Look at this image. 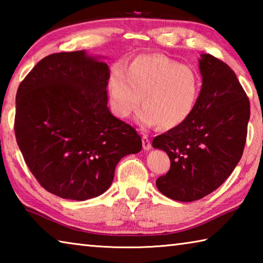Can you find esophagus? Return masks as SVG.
Returning a JSON list of instances; mask_svg holds the SVG:
<instances>
[{
    "label": "esophagus",
    "instance_id": "esophagus-1",
    "mask_svg": "<svg viewBox=\"0 0 263 263\" xmlns=\"http://www.w3.org/2000/svg\"><path fill=\"white\" fill-rule=\"evenodd\" d=\"M141 140H142V147H144L145 151H149L151 148H152V144H151V141H149L147 136H142Z\"/></svg>",
    "mask_w": 263,
    "mask_h": 263
}]
</instances>
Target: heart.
<instances>
[{
  "label": "heart",
  "instance_id": "heart-1",
  "mask_svg": "<svg viewBox=\"0 0 263 263\" xmlns=\"http://www.w3.org/2000/svg\"><path fill=\"white\" fill-rule=\"evenodd\" d=\"M202 82L194 68L160 54L140 55L126 68L117 66L110 78V101L115 114L128 118L139 108L142 126L164 130L183 124L194 112Z\"/></svg>",
  "mask_w": 263,
  "mask_h": 263
}]
</instances>
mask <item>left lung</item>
I'll use <instances>...</instances> for the list:
<instances>
[{
	"mask_svg": "<svg viewBox=\"0 0 263 263\" xmlns=\"http://www.w3.org/2000/svg\"><path fill=\"white\" fill-rule=\"evenodd\" d=\"M198 62L202 88L194 112L152 142L171 159V169L157 180V188L179 202L203 198L232 174L251 115L248 97L230 66L206 53Z\"/></svg>",
	"mask_w": 263,
	"mask_h": 263,
	"instance_id": "1",
	"label": "left lung"
}]
</instances>
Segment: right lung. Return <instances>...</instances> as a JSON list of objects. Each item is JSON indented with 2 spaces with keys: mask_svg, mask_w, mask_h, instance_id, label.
Masks as SVG:
<instances>
[{
  "mask_svg": "<svg viewBox=\"0 0 263 263\" xmlns=\"http://www.w3.org/2000/svg\"><path fill=\"white\" fill-rule=\"evenodd\" d=\"M102 58L84 50L47 55L17 90V144L43 188L61 198L105 193L119 160L142 147L135 128L110 112Z\"/></svg>",
  "mask_w": 263,
  "mask_h": 263,
  "instance_id": "right-lung-1",
  "label": "right lung"
}]
</instances>
